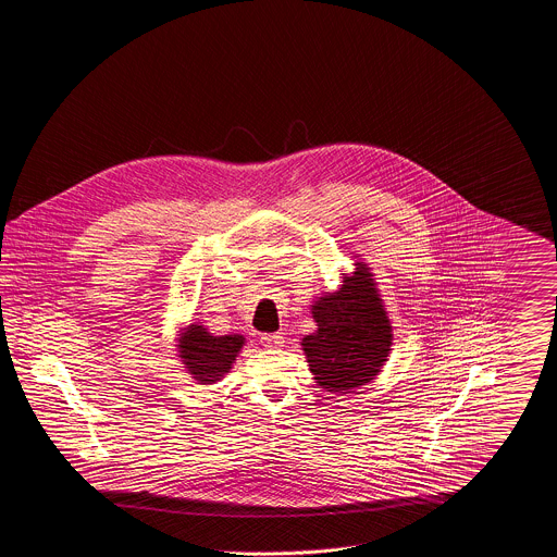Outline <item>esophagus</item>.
<instances>
[{"mask_svg": "<svg viewBox=\"0 0 557 557\" xmlns=\"http://www.w3.org/2000/svg\"><path fill=\"white\" fill-rule=\"evenodd\" d=\"M261 343L267 348H280V346H284V336L282 334H263Z\"/></svg>", "mask_w": 557, "mask_h": 557, "instance_id": "1", "label": "esophagus"}]
</instances>
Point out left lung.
Listing matches in <instances>:
<instances>
[{"mask_svg":"<svg viewBox=\"0 0 557 557\" xmlns=\"http://www.w3.org/2000/svg\"><path fill=\"white\" fill-rule=\"evenodd\" d=\"M343 275L338 290L313 300L318 330L300 343L319 388L334 395L370 384L393 350V325L370 267L357 261Z\"/></svg>","mask_w":557,"mask_h":557,"instance_id":"obj_1","label":"left lung"}]
</instances>
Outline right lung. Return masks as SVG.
Listing matches in <instances>:
<instances>
[{
	"mask_svg": "<svg viewBox=\"0 0 557 557\" xmlns=\"http://www.w3.org/2000/svg\"><path fill=\"white\" fill-rule=\"evenodd\" d=\"M244 343L242 334L212 336L200 321H194L180 330L175 346L186 373L198 384H214L232 370Z\"/></svg>",
	"mask_w": 557,
	"mask_h": 557,
	"instance_id": "obj_1",
	"label": "right lung"
}]
</instances>
